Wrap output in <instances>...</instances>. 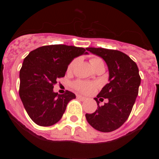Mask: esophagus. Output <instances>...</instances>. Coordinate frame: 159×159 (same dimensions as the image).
<instances>
[{
    "label": "esophagus",
    "mask_w": 159,
    "mask_h": 159,
    "mask_svg": "<svg viewBox=\"0 0 159 159\" xmlns=\"http://www.w3.org/2000/svg\"><path fill=\"white\" fill-rule=\"evenodd\" d=\"M76 97L78 98V99H80L81 100H85V99H87V98L85 96H83V95H76Z\"/></svg>",
    "instance_id": "1"
}]
</instances>
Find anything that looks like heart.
Returning a JSON list of instances; mask_svg holds the SVG:
<instances>
[{
    "label": "heart",
    "instance_id": "heart-1",
    "mask_svg": "<svg viewBox=\"0 0 159 159\" xmlns=\"http://www.w3.org/2000/svg\"><path fill=\"white\" fill-rule=\"evenodd\" d=\"M90 63L92 65L94 68L99 67V66H104L103 60L99 57H92L90 59ZM76 64V59H74L69 63L67 66V72H71ZM72 87L74 89H75L78 92H81L84 94H90L95 92L96 89V84L92 82H88V81L82 80H77L72 84Z\"/></svg>",
    "mask_w": 159,
    "mask_h": 159
}]
</instances>
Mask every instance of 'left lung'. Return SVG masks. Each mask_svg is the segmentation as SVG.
Wrapping results in <instances>:
<instances>
[{"instance_id":"8db88e82","label":"left lung","mask_w":159,"mask_h":159,"mask_svg":"<svg viewBox=\"0 0 159 159\" xmlns=\"http://www.w3.org/2000/svg\"><path fill=\"white\" fill-rule=\"evenodd\" d=\"M102 57L109 69V83L102 88L95 100L98 107L94 113L86 114L87 121L95 130L111 132L127 121L139 94L141 77L134 61L118 50L102 48H87ZM108 102L99 106V100Z\"/></svg>"}]
</instances>
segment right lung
Listing matches in <instances>:
<instances>
[{
  "label": "right lung",
  "mask_w": 159,
  "mask_h": 159,
  "mask_svg": "<svg viewBox=\"0 0 159 159\" xmlns=\"http://www.w3.org/2000/svg\"><path fill=\"white\" fill-rule=\"evenodd\" d=\"M84 48L52 44L38 48L24 60L20 70L19 95L28 115L36 124L49 127L60 120L75 95L53 92L57 80L64 77L71 60L86 54Z\"/></svg>",
  "instance_id": "right-lung-1"
}]
</instances>
